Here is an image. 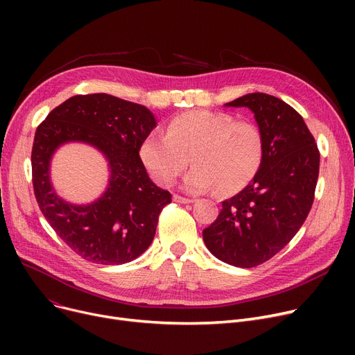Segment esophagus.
Segmentation results:
<instances>
[{
	"instance_id": "34e87169",
	"label": "esophagus",
	"mask_w": 355,
	"mask_h": 355,
	"mask_svg": "<svg viewBox=\"0 0 355 355\" xmlns=\"http://www.w3.org/2000/svg\"><path fill=\"white\" fill-rule=\"evenodd\" d=\"M173 198H174L175 202H180V204H190V202L194 201L193 198H185V197H181V196H178V194H174Z\"/></svg>"
}]
</instances>
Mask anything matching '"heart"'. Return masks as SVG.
<instances>
[{"mask_svg": "<svg viewBox=\"0 0 355 355\" xmlns=\"http://www.w3.org/2000/svg\"><path fill=\"white\" fill-rule=\"evenodd\" d=\"M263 135L248 121L211 110H187L166 123L165 134L151 132L139 155L151 177L170 187L190 162L182 187L202 193L217 187L223 194L243 190L263 159Z\"/></svg>", "mask_w": 355, "mask_h": 355, "instance_id": "heart-1", "label": "heart"}]
</instances>
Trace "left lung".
<instances>
[{
  "instance_id": "obj_1",
  "label": "left lung",
  "mask_w": 355,
  "mask_h": 355,
  "mask_svg": "<svg viewBox=\"0 0 355 355\" xmlns=\"http://www.w3.org/2000/svg\"><path fill=\"white\" fill-rule=\"evenodd\" d=\"M226 106L249 107L263 135V159L239 194L202 230L207 249L225 263L254 268L281 252L306 220L320 174V151L297 112L266 93Z\"/></svg>"
}]
</instances>
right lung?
Wrapping results in <instances>:
<instances>
[{
  "instance_id": "1",
  "label": "right lung",
  "mask_w": 355,
  "mask_h": 355,
  "mask_svg": "<svg viewBox=\"0 0 355 355\" xmlns=\"http://www.w3.org/2000/svg\"><path fill=\"white\" fill-rule=\"evenodd\" d=\"M155 125L145 106L93 93L67 99L37 126L31 151L35 200L58 236L89 262L128 263L153 243L159 213L171 202L170 191L149 180L139 158L141 144ZM73 140L93 144L110 161V187L87 207L63 202L48 178L52 153Z\"/></svg>"
}]
</instances>
